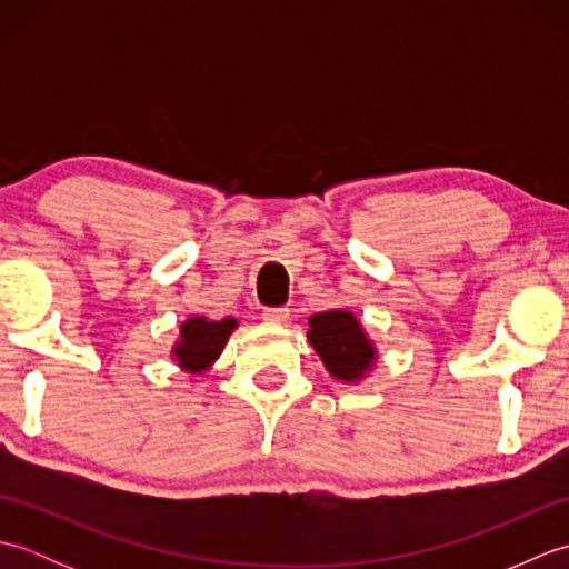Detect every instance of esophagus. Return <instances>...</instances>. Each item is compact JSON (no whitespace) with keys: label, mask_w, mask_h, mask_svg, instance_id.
<instances>
[{"label":"esophagus","mask_w":569,"mask_h":569,"mask_svg":"<svg viewBox=\"0 0 569 569\" xmlns=\"http://www.w3.org/2000/svg\"><path fill=\"white\" fill-rule=\"evenodd\" d=\"M263 320L269 322H286L288 320V308H263Z\"/></svg>","instance_id":"esophagus-1"}]
</instances>
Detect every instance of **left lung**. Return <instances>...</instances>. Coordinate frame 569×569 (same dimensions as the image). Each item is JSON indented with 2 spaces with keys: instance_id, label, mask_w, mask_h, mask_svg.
Listing matches in <instances>:
<instances>
[{
  "instance_id": "obj_1",
  "label": "left lung",
  "mask_w": 569,
  "mask_h": 569,
  "mask_svg": "<svg viewBox=\"0 0 569 569\" xmlns=\"http://www.w3.org/2000/svg\"><path fill=\"white\" fill-rule=\"evenodd\" d=\"M310 345L337 379H359L373 361V349L355 316L345 310L318 312L310 318Z\"/></svg>"
}]
</instances>
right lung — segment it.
Returning a JSON list of instances; mask_svg holds the SVG:
<instances>
[{"label":"right lung","mask_w":569,"mask_h":569,"mask_svg":"<svg viewBox=\"0 0 569 569\" xmlns=\"http://www.w3.org/2000/svg\"><path fill=\"white\" fill-rule=\"evenodd\" d=\"M237 328V320L227 318L222 322H210L204 318H192L180 330V342L176 347V357L180 367L190 371H202L220 357L229 332Z\"/></svg>","instance_id":"1"}]
</instances>
